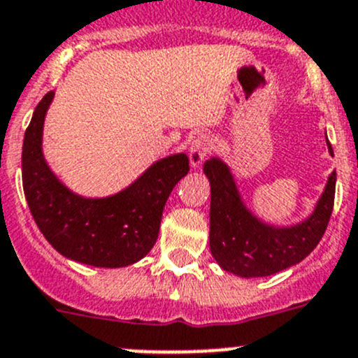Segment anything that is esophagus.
I'll return each mask as SVG.
<instances>
[{"label": "esophagus", "instance_id": "34e87169", "mask_svg": "<svg viewBox=\"0 0 358 358\" xmlns=\"http://www.w3.org/2000/svg\"><path fill=\"white\" fill-rule=\"evenodd\" d=\"M209 152H211V140L206 134L196 136L192 145H189V163H192V166L201 165Z\"/></svg>", "mask_w": 358, "mask_h": 358}]
</instances>
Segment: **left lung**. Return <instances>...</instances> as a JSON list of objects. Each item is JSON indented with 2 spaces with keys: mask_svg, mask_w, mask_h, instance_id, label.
Segmentation results:
<instances>
[{
  "mask_svg": "<svg viewBox=\"0 0 358 358\" xmlns=\"http://www.w3.org/2000/svg\"><path fill=\"white\" fill-rule=\"evenodd\" d=\"M330 154L332 147L329 143ZM211 182L209 247L225 271L239 277H268L303 261L329 227L336 199V172H332L314 215L289 229L261 224L243 208L227 166L220 159L204 165Z\"/></svg>",
  "mask_w": 358,
  "mask_h": 358,
  "instance_id": "obj_1",
  "label": "left lung"
}]
</instances>
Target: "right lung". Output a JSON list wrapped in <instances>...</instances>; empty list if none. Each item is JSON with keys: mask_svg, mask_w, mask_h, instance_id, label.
<instances>
[{"mask_svg": "<svg viewBox=\"0 0 358 358\" xmlns=\"http://www.w3.org/2000/svg\"><path fill=\"white\" fill-rule=\"evenodd\" d=\"M52 92L35 108L22 143V188L44 238L65 257L97 268H122L140 261L157 239L173 186L188 173L186 154L154 163L138 181L108 199L69 192L42 156V124Z\"/></svg>", "mask_w": 358, "mask_h": 358, "instance_id": "right-lung-1", "label": "right lung"}]
</instances>
